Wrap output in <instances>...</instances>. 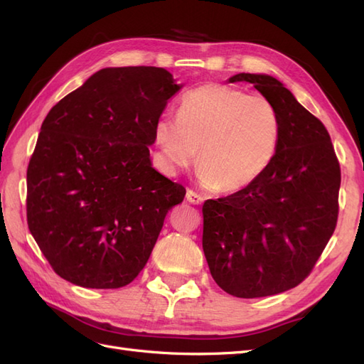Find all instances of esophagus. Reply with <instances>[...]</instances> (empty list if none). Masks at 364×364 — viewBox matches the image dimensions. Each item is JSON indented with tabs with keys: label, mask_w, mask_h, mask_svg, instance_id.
<instances>
[{
	"label": "esophagus",
	"mask_w": 364,
	"mask_h": 364,
	"mask_svg": "<svg viewBox=\"0 0 364 364\" xmlns=\"http://www.w3.org/2000/svg\"><path fill=\"white\" fill-rule=\"evenodd\" d=\"M185 199H186V202H190V203H193V205H202L203 200H205L200 194H197V193H194V191H191V190L186 191Z\"/></svg>",
	"instance_id": "34e87169"
}]
</instances>
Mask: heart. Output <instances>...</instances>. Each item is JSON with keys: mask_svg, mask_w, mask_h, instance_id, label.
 <instances>
[{"mask_svg": "<svg viewBox=\"0 0 364 364\" xmlns=\"http://www.w3.org/2000/svg\"><path fill=\"white\" fill-rule=\"evenodd\" d=\"M281 118L267 97L209 83L183 97L178 118L155 124L161 162L179 173L196 159L199 178L222 193L243 190L259 179L279 147Z\"/></svg>", "mask_w": 364, "mask_h": 364, "instance_id": "obj_1", "label": "heart"}]
</instances>
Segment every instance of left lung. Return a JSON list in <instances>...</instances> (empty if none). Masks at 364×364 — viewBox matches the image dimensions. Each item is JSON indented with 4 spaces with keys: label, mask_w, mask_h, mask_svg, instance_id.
Listing matches in <instances>:
<instances>
[{
    "label": "left lung",
    "mask_w": 364,
    "mask_h": 364,
    "mask_svg": "<svg viewBox=\"0 0 364 364\" xmlns=\"http://www.w3.org/2000/svg\"><path fill=\"white\" fill-rule=\"evenodd\" d=\"M281 118L270 167L246 188L203 203L202 246L226 293L252 299L301 284L331 238L338 215L340 165L328 130L269 74L240 73Z\"/></svg>",
    "instance_id": "left-lung-1"
}]
</instances>
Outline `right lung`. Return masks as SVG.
Returning <instances> with one entry per match:
<instances>
[{
    "mask_svg": "<svg viewBox=\"0 0 364 364\" xmlns=\"http://www.w3.org/2000/svg\"><path fill=\"white\" fill-rule=\"evenodd\" d=\"M181 87L164 68H103L43 119L27 170V223L60 278L119 289L144 269L185 197L149 150Z\"/></svg>",
    "mask_w": 364,
    "mask_h": 364,
    "instance_id": "1",
    "label": "right lung"
}]
</instances>
